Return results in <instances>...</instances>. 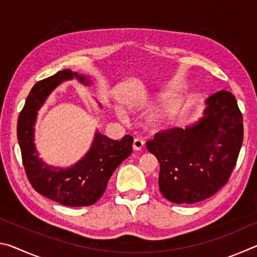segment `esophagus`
<instances>
[{"instance_id":"1","label":"esophagus","mask_w":257,"mask_h":257,"mask_svg":"<svg viewBox=\"0 0 257 257\" xmlns=\"http://www.w3.org/2000/svg\"><path fill=\"white\" fill-rule=\"evenodd\" d=\"M144 147V142L139 138H135L133 143V149L134 151H142Z\"/></svg>"}]
</instances>
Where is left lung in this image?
<instances>
[{
    "instance_id": "obj_1",
    "label": "left lung",
    "mask_w": 257,
    "mask_h": 257,
    "mask_svg": "<svg viewBox=\"0 0 257 257\" xmlns=\"http://www.w3.org/2000/svg\"><path fill=\"white\" fill-rule=\"evenodd\" d=\"M197 124L158 133L146 143L160 163L159 187L176 204L202 202L228 184L242 144V114L233 95L221 90L207 99Z\"/></svg>"
}]
</instances>
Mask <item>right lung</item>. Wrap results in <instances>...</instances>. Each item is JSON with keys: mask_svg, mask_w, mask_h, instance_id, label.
<instances>
[{"mask_svg": "<svg viewBox=\"0 0 257 257\" xmlns=\"http://www.w3.org/2000/svg\"><path fill=\"white\" fill-rule=\"evenodd\" d=\"M72 77L89 84L86 77L66 69L34 85L19 114L17 136L26 176L37 193L66 206H88L102 197L112 173L132 154L134 139L125 135L121 141H113L97 134L85 158L67 170L51 169L38 159L34 146L37 111L56 85Z\"/></svg>", "mask_w": 257, "mask_h": 257, "instance_id": "obj_1", "label": "right lung"}]
</instances>
